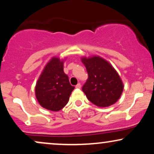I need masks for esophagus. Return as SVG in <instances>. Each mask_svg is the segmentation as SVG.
<instances>
[{"mask_svg":"<svg viewBox=\"0 0 154 154\" xmlns=\"http://www.w3.org/2000/svg\"><path fill=\"white\" fill-rule=\"evenodd\" d=\"M81 88V85H80V83H78V84L77 85H76V88H78V89H79V88Z\"/></svg>","mask_w":154,"mask_h":154,"instance_id":"1","label":"esophagus"}]
</instances>
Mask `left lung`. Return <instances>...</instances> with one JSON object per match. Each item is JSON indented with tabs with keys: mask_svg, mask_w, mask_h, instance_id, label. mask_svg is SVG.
<instances>
[{
	"mask_svg": "<svg viewBox=\"0 0 154 154\" xmlns=\"http://www.w3.org/2000/svg\"><path fill=\"white\" fill-rule=\"evenodd\" d=\"M88 79L82 91L88 99L98 107L115 103L121 96L124 85L119 74L110 63L98 56L82 58Z\"/></svg>",
	"mask_w": 154,
	"mask_h": 154,
	"instance_id": "left-lung-1",
	"label": "left lung"
}]
</instances>
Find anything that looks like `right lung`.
<instances>
[{
  "instance_id": "1",
  "label": "right lung",
  "mask_w": 154,
  "mask_h": 154,
  "mask_svg": "<svg viewBox=\"0 0 154 154\" xmlns=\"http://www.w3.org/2000/svg\"><path fill=\"white\" fill-rule=\"evenodd\" d=\"M75 89L63 72V60L53 57L45 65L35 86V96L44 109L53 111L62 109Z\"/></svg>"
}]
</instances>
